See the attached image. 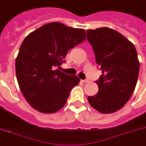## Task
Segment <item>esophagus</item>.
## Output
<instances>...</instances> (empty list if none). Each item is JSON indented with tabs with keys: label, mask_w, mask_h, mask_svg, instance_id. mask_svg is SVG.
Returning <instances> with one entry per match:
<instances>
[{
	"label": "esophagus",
	"mask_w": 146,
	"mask_h": 146,
	"mask_svg": "<svg viewBox=\"0 0 146 146\" xmlns=\"http://www.w3.org/2000/svg\"><path fill=\"white\" fill-rule=\"evenodd\" d=\"M81 81L83 82V83H88V80H82Z\"/></svg>",
	"instance_id": "esophagus-1"
}]
</instances>
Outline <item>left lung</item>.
I'll return each mask as SVG.
<instances>
[{"instance_id":"8db88e82","label":"left lung","mask_w":146,"mask_h":146,"mask_svg":"<svg viewBox=\"0 0 146 146\" xmlns=\"http://www.w3.org/2000/svg\"><path fill=\"white\" fill-rule=\"evenodd\" d=\"M86 32L102 71L95 82L98 93L88 96V103L100 113H114L125 105L134 91L139 70L137 52L131 41L112 29L102 27Z\"/></svg>"}]
</instances>
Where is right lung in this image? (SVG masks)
Segmentation results:
<instances>
[{
  "label": "right lung",
  "instance_id": "add662e5",
  "mask_svg": "<svg viewBox=\"0 0 146 146\" xmlns=\"http://www.w3.org/2000/svg\"><path fill=\"white\" fill-rule=\"evenodd\" d=\"M85 39L84 29L58 22L43 25L26 37L15 60L16 76L23 97L35 109L52 114L66 105L80 78L56 67L65 62L69 49Z\"/></svg>",
  "mask_w": 146,
  "mask_h": 146
}]
</instances>
